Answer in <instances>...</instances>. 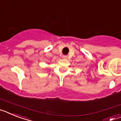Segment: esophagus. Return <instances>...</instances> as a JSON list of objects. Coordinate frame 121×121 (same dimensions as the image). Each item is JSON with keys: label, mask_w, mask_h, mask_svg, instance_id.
Here are the masks:
<instances>
[{"label": "esophagus", "mask_w": 121, "mask_h": 121, "mask_svg": "<svg viewBox=\"0 0 121 121\" xmlns=\"http://www.w3.org/2000/svg\"><path fill=\"white\" fill-rule=\"evenodd\" d=\"M62 57H63V59H67V57H68V56H67L64 55V56H63Z\"/></svg>", "instance_id": "34e87169"}]
</instances>
